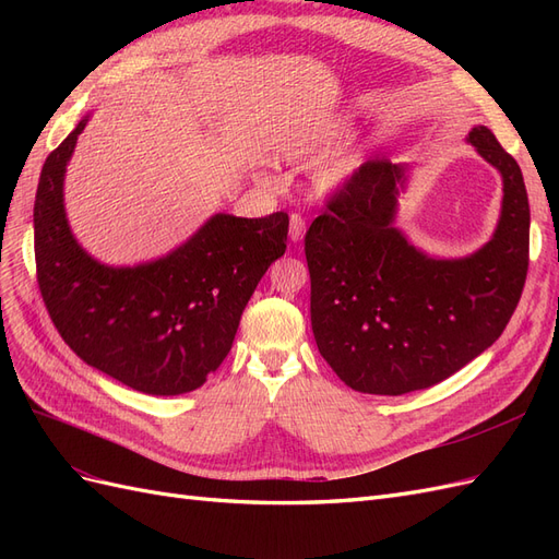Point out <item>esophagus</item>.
I'll use <instances>...</instances> for the list:
<instances>
[{"instance_id":"esophagus-1","label":"esophagus","mask_w":559,"mask_h":559,"mask_svg":"<svg viewBox=\"0 0 559 559\" xmlns=\"http://www.w3.org/2000/svg\"><path fill=\"white\" fill-rule=\"evenodd\" d=\"M306 228H308V224L300 214L289 216V238H292V242H300L302 235H306Z\"/></svg>"}]
</instances>
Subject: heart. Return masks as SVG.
I'll list each match as a JSON object with an SVG mask.
<instances>
[{"mask_svg":"<svg viewBox=\"0 0 559 559\" xmlns=\"http://www.w3.org/2000/svg\"><path fill=\"white\" fill-rule=\"evenodd\" d=\"M347 138V126L345 123H319L312 128H300L277 142L275 151L277 156L286 163H310L317 160L324 154H329L331 148H335ZM359 156L354 151H335V154L321 158L314 170H312V181L319 191H335L341 189L343 183L352 179V175L359 170Z\"/></svg>","mask_w":559,"mask_h":559,"instance_id":"heart-1","label":"heart"}]
</instances>
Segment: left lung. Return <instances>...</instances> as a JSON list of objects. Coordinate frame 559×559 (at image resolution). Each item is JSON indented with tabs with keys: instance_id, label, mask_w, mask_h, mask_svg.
<instances>
[{
	"instance_id": "8db88e82",
	"label": "left lung",
	"mask_w": 559,
	"mask_h": 559,
	"mask_svg": "<svg viewBox=\"0 0 559 559\" xmlns=\"http://www.w3.org/2000/svg\"><path fill=\"white\" fill-rule=\"evenodd\" d=\"M468 142L503 179L497 230L466 259H431L394 228L405 165L366 160L306 233L319 354L347 386L401 396L443 382L509 324L530 267V200L492 130Z\"/></svg>"
}]
</instances>
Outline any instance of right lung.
Here are the masks:
<instances>
[{
  "label": "right lung",
  "instance_id": "1",
  "mask_svg": "<svg viewBox=\"0 0 559 559\" xmlns=\"http://www.w3.org/2000/svg\"><path fill=\"white\" fill-rule=\"evenodd\" d=\"M86 118L50 151L35 200L37 282L62 341L109 378L154 396L205 384L233 347L247 302L286 249L289 214H214L167 257L111 267L67 224L62 183Z\"/></svg>",
  "mask_w": 559,
  "mask_h": 559
}]
</instances>
